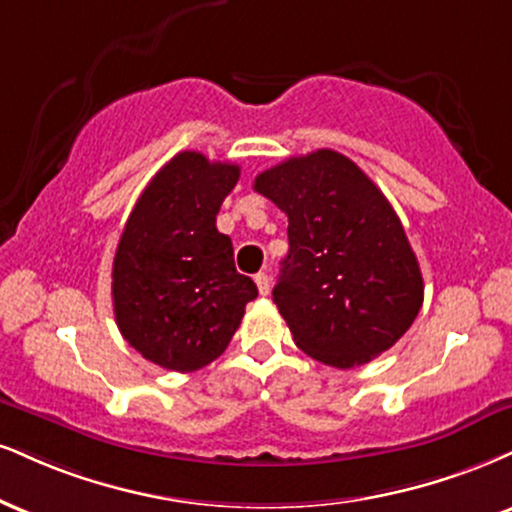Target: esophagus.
I'll list each match as a JSON object with an SVG mask.
<instances>
[{"instance_id":"obj_1","label":"esophagus","mask_w":512,"mask_h":512,"mask_svg":"<svg viewBox=\"0 0 512 512\" xmlns=\"http://www.w3.org/2000/svg\"><path fill=\"white\" fill-rule=\"evenodd\" d=\"M255 283H257V291H260V295H267L269 293V276L260 272L255 274Z\"/></svg>"}]
</instances>
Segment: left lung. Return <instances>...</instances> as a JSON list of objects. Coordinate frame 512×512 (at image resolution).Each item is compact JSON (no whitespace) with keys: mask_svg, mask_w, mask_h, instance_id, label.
Masks as SVG:
<instances>
[{"mask_svg":"<svg viewBox=\"0 0 512 512\" xmlns=\"http://www.w3.org/2000/svg\"><path fill=\"white\" fill-rule=\"evenodd\" d=\"M255 190L288 217L274 303L295 346L338 369L389 350L415 322L424 283L372 178L341 152L317 150L262 171Z\"/></svg>","mask_w":512,"mask_h":512,"instance_id":"obj_1","label":"left lung"}]
</instances>
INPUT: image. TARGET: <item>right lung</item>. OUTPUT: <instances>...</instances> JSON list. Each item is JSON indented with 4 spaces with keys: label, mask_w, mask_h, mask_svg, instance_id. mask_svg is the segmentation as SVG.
<instances>
[{
    "label": "right lung",
    "mask_w": 512,
    "mask_h": 512,
    "mask_svg": "<svg viewBox=\"0 0 512 512\" xmlns=\"http://www.w3.org/2000/svg\"><path fill=\"white\" fill-rule=\"evenodd\" d=\"M238 176L236 164L178 152L123 226L112 267L116 324L128 346L171 372L217 360L257 298L255 281L236 272L231 238L217 231Z\"/></svg>",
    "instance_id": "right-lung-1"
}]
</instances>
